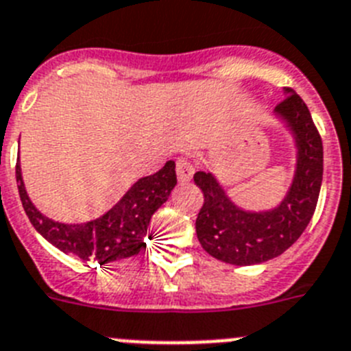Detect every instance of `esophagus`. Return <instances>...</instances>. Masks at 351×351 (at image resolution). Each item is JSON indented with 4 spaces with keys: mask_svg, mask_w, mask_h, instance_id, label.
Here are the masks:
<instances>
[{
    "mask_svg": "<svg viewBox=\"0 0 351 351\" xmlns=\"http://www.w3.org/2000/svg\"><path fill=\"white\" fill-rule=\"evenodd\" d=\"M194 175V166L191 164V160H187L185 157H180L176 160V176H178L180 182H189Z\"/></svg>",
    "mask_w": 351,
    "mask_h": 351,
    "instance_id": "34e87169",
    "label": "esophagus"
}]
</instances>
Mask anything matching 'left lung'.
Instances as JSON below:
<instances>
[{"mask_svg": "<svg viewBox=\"0 0 351 351\" xmlns=\"http://www.w3.org/2000/svg\"><path fill=\"white\" fill-rule=\"evenodd\" d=\"M276 111L293 130L298 148L293 185L276 210L243 212L228 199L210 173L194 175L205 197L196 219L197 240L210 256L226 263L243 267L277 258L297 242L316 210L323 176L322 136L306 102L293 90H286Z\"/></svg>", "mask_w": 351, "mask_h": 351, "instance_id": "obj_1", "label": "left lung"}]
</instances>
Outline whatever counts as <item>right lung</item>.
Returning a JSON list of instances; mask_svg holds the SVG:
<instances>
[{
	"label": "right lung",
	"instance_id": "1",
	"mask_svg": "<svg viewBox=\"0 0 351 351\" xmlns=\"http://www.w3.org/2000/svg\"><path fill=\"white\" fill-rule=\"evenodd\" d=\"M15 178L23 208L33 228L60 251L72 252L83 263L99 261L100 267L141 251L152 215L166 203L176 185L175 162L167 160L160 171L136 182L118 205L100 219L86 224H62L42 215L32 205L24 189L19 162L15 164Z\"/></svg>",
	"mask_w": 351,
	"mask_h": 351
}]
</instances>
